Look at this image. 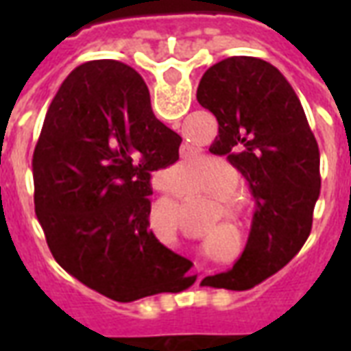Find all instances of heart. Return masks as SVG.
I'll return each mask as SVG.
<instances>
[{"label": "heart", "mask_w": 351, "mask_h": 351, "mask_svg": "<svg viewBox=\"0 0 351 351\" xmlns=\"http://www.w3.org/2000/svg\"><path fill=\"white\" fill-rule=\"evenodd\" d=\"M201 165H203V161L199 160V158H193V160L188 161L184 167H186V171H199ZM208 175L216 176V182L220 186V188H218V193H221V195H228L229 191H231V188H233V184H235V171L229 167V165H226L223 161H210V165H208V169H206L205 173V176ZM199 184H203V178H201V182H195V180H176V191L188 195L190 191H193L197 188ZM228 208H237L235 199H229Z\"/></svg>", "instance_id": "obj_1"}]
</instances>
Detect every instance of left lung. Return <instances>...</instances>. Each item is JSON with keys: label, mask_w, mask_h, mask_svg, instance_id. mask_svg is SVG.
Wrapping results in <instances>:
<instances>
[{"label": "left lung", "mask_w": 351, "mask_h": 351, "mask_svg": "<svg viewBox=\"0 0 351 351\" xmlns=\"http://www.w3.org/2000/svg\"><path fill=\"white\" fill-rule=\"evenodd\" d=\"M197 101L218 120L210 152L228 156L256 201L243 256L206 286L248 289L293 258L312 229L319 150L297 93L265 60L231 56L208 67ZM203 280V282H205Z\"/></svg>", "instance_id": "left-lung-1"}]
</instances>
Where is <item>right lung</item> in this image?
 Returning <instances> with one entry per match:
<instances>
[{
  "instance_id": "1",
  "label": "right lung",
  "mask_w": 351,
  "mask_h": 351,
  "mask_svg": "<svg viewBox=\"0 0 351 351\" xmlns=\"http://www.w3.org/2000/svg\"><path fill=\"white\" fill-rule=\"evenodd\" d=\"M180 143L130 65L95 60L64 80L35 145L34 199L52 256L84 286L131 302L175 291L190 271L148 220L150 176L178 160Z\"/></svg>"
}]
</instances>
